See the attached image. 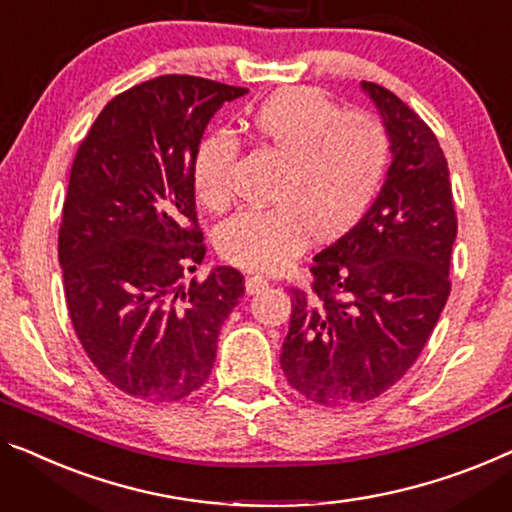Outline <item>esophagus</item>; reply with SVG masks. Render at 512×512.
Instances as JSON below:
<instances>
[{"instance_id": "obj_1", "label": "esophagus", "mask_w": 512, "mask_h": 512, "mask_svg": "<svg viewBox=\"0 0 512 512\" xmlns=\"http://www.w3.org/2000/svg\"><path fill=\"white\" fill-rule=\"evenodd\" d=\"M266 285H269V280L262 278V276H248L246 278V292L248 294H259Z\"/></svg>"}]
</instances>
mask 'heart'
Returning a JSON list of instances; mask_svg holds the SVG:
<instances>
[{"instance_id": "b5f03b06", "label": "heart", "mask_w": 512, "mask_h": 512, "mask_svg": "<svg viewBox=\"0 0 512 512\" xmlns=\"http://www.w3.org/2000/svg\"><path fill=\"white\" fill-rule=\"evenodd\" d=\"M250 131L285 158L271 207L236 211L216 232L220 255L250 271H276L310 241L349 230L375 200L391 163V140L375 117L345 112L319 89L271 96L250 114ZM239 140L207 133L193 156L200 202L220 209L234 195Z\"/></svg>"}]
</instances>
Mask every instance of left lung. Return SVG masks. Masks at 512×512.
Returning a JSON list of instances; mask_svg holds the SVG:
<instances>
[{
    "mask_svg": "<svg viewBox=\"0 0 512 512\" xmlns=\"http://www.w3.org/2000/svg\"><path fill=\"white\" fill-rule=\"evenodd\" d=\"M391 140L377 200L315 255L312 287L292 289L280 365L303 398L345 407L379 398L404 377L451 294L457 234L439 140L393 91L361 82Z\"/></svg>",
    "mask_w": 512,
    "mask_h": 512,
    "instance_id": "obj_1",
    "label": "left lung"
}]
</instances>
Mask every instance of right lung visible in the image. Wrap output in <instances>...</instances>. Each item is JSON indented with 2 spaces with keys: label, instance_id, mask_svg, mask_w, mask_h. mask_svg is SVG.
Wrapping results in <instances>:
<instances>
[{
  "label": "right lung",
  "instance_id": "add662e5",
  "mask_svg": "<svg viewBox=\"0 0 512 512\" xmlns=\"http://www.w3.org/2000/svg\"><path fill=\"white\" fill-rule=\"evenodd\" d=\"M248 89L160 75L114 96L75 154L59 266L75 335L96 370L144 402H179L209 379L243 276L204 280L193 156L207 124Z\"/></svg>",
  "mask_w": 512,
  "mask_h": 512
}]
</instances>
